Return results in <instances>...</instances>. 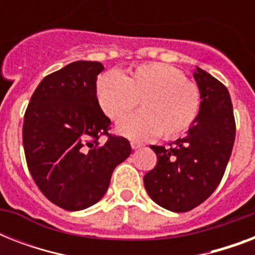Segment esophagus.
Listing matches in <instances>:
<instances>
[{
	"label": "esophagus",
	"instance_id": "34e87169",
	"mask_svg": "<svg viewBox=\"0 0 255 255\" xmlns=\"http://www.w3.org/2000/svg\"><path fill=\"white\" fill-rule=\"evenodd\" d=\"M131 147H132V149H139V148L143 147V144L137 143V141H132Z\"/></svg>",
	"mask_w": 255,
	"mask_h": 255
}]
</instances>
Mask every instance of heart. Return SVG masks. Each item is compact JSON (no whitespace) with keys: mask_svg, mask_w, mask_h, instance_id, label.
Returning a JSON list of instances; mask_svg holds the SVG:
<instances>
[{"mask_svg":"<svg viewBox=\"0 0 255 255\" xmlns=\"http://www.w3.org/2000/svg\"><path fill=\"white\" fill-rule=\"evenodd\" d=\"M95 94L102 111L120 122L139 100V114L123 121L118 132L128 139H165L178 136L193 123L200 110V88L180 70L164 63H149L128 70L123 75L104 73L96 81Z\"/></svg>","mask_w":255,"mask_h":255,"instance_id":"obj_1","label":"heart"}]
</instances>
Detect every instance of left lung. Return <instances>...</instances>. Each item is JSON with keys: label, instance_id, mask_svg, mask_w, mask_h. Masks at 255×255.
Wrapping results in <instances>:
<instances>
[{"label": "left lung", "instance_id": "left-lung-1", "mask_svg": "<svg viewBox=\"0 0 255 255\" xmlns=\"http://www.w3.org/2000/svg\"><path fill=\"white\" fill-rule=\"evenodd\" d=\"M193 77L201 95L200 111L188 135L169 148L151 145L155 168L144 176L149 197L172 212H188L205 201L221 182L236 139L228 88L202 69Z\"/></svg>", "mask_w": 255, "mask_h": 255}]
</instances>
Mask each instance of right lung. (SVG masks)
Listing matches in <instances>:
<instances>
[{"label": "right lung", "mask_w": 255, "mask_h": 255, "mask_svg": "<svg viewBox=\"0 0 255 255\" xmlns=\"http://www.w3.org/2000/svg\"><path fill=\"white\" fill-rule=\"evenodd\" d=\"M104 66L77 61L42 79L26 108L22 140L31 177L47 200L66 210L94 205L116 165L131 155L126 137L108 133L111 120L98 99ZM108 136L104 144L100 135Z\"/></svg>", "instance_id": "add662e5"}]
</instances>
